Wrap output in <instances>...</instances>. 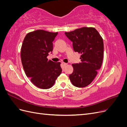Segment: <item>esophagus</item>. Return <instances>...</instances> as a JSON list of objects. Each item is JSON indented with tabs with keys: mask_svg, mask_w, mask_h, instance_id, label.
<instances>
[{
	"mask_svg": "<svg viewBox=\"0 0 127 127\" xmlns=\"http://www.w3.org/2000/svg\"><path fill=\"white\" fill-rule=\"evenodd\" d=\"M62 64H63L64 65V66H66V65L67 64H66V63H63Z\"/></svg>",
	"mask_w": 127,
	"mask_h": 127,
	"instance_id": "34e87169",
	"label": "esophagus"
}]
</instances>
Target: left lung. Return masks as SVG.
<instances>
[{
    "label": "left lung",
    "instance_id": "1",
    "mask_svg": "<svg viewBox=\"0 0 127 127\" xmlns=\"http://www.w3.org/2000/svg\"><path fill=\"white\" fill-rule=\"evenodd\" d=\"M65 35L72 42L74 51L81 53V62L72 64L74 71L69 76L70 81L76 87H86L101 67L104 54L102 38L95 28L85 27L65 32Z\"/></svg>",
    "mask_w": 127,
    "mask_h": 127
}]
</instances>
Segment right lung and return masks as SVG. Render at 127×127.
Segmentation results:
<instances>
[{
  "label": "right lung",
  "instance_id": "right-lung-1",
  "mask_svg": "<svg viewBox=\"0 0 127 127\" xmlns=\"http://www.w3.org/2000/svg\"><path fill=\"white\" fill-rule=\"evenodd\" d=\"M58 32L39 30L29 33L21 48V60L28 77L37 87L48 89L55 83L62 72L60 63L47 59L52 53L53 43Z\"/></svg>",
  "mask_w": 127,
  "mask_h": 127
}]
</instances>
